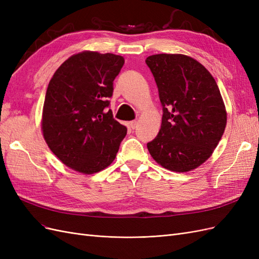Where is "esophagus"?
Wrapping results in <instances>:
<instances>
[{"instance_id":"1","label":"esophagus","mask_w":259,"mask_h":259,"mask_svg":"<svg viewBox=\"0 0 259 259\" xmlns=\"http://www.w3.org/2000/svg\"><path fill=\"white\" fill-rule=\"evenodd\" d=\"M130 125H131V127L134 130V128H136L137 127V121H132L131 123H130Z\"/></svg>"}]
</instances>
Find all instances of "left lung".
Segmentation results:
<instances>
[{
    "mask_svg": "<svg viewBox=\"0 0 259 259\" xmlns=\"http://www.w3.org/2000/svg\"><path fill=\"white\" fill-rule=\"evenodd\" d=\"M163 106L158 136L147 144L153 160L171 171L199 167L213 154L226 128L227 111L215 79L183 54L149 56Z\"/></svg>",
    "mask_w": 259,
    "mask_h": 259,
    "instance_id": "left-lung-1",
    "label": "left lung"
}]
</instances>
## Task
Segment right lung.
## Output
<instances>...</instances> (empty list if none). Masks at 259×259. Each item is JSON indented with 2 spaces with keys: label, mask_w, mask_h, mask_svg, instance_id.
<instances>
[{
  "label": "right lung",
  "mask_w": 259,
  "mask_h": 259,
  "mask_svg": "<svg viewBox=\"0 0 259 259\" xmlns=\"http://www.w3.org/2000/svg\"><path fill=\"white\" fill-rule=\"evenodd\" d=\"M123 65L119 55L84 51L62 62L49 83L43 137L51 151L79 173L91 175L108 167L126 135V127L106 109Z\"/></svg>",
  "instance_id": "add662e5"
}]
</instances>
